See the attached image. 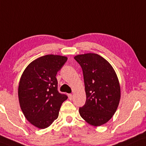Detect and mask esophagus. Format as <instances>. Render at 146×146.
<instances>
[{"label":"esophagus","mask_w":146,"mask_h":146,"mask_svg":"<svg viewBox=\"0 0 146 146\" xmlns=\"http://www.w3.org/2000/svg\"><path fill=\"white\" fill-rule=\"evenodd\" d=\"M68 98H69L70 100H72L73 99V95L72 94H68Z\"/></svg>","instance_id":"1"}]
</instances>
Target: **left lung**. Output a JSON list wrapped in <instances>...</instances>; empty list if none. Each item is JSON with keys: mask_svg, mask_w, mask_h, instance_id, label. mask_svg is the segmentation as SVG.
<instances>
[{"mask_svg": "<svg viewBox=\"0 0 146 146\" xmlns=\"http://www.w3.org/2000/svg\"><path fill=\"white\" fill-rule=\"evenodd\" d=\"M83 72L87 100L79 108L80 116L98 127L107 123L116 112L120 99L119 81L114 68L102 56L86 53L74 57Z\"/></svg>", "mask_w": 146, "mask_h": 146, "instance_id": "left-lung-1", "label": "left lung"}]
</instances>
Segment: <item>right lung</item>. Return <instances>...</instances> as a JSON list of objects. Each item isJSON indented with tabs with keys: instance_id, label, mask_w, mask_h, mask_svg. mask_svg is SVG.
<instances>
[{
	"instance_id": "right-lung-1",
	"label": "right lung",
	"mask_w": 146,
	"mask_h": 146,
	"mask_svg": "<svg viewBox=\"0 0 146 146\" xmlns=\"http://www.w3.org/2000/svg\"><path fill=\"white\" fill-rule=\"evenodd\" d=\"M67 59L62 55H44L30 63L21 75L18 87L19 105L26 119L37 128L49 127L68 99L59 93L56 78Z\"/></svg>"
}]
</instances>
